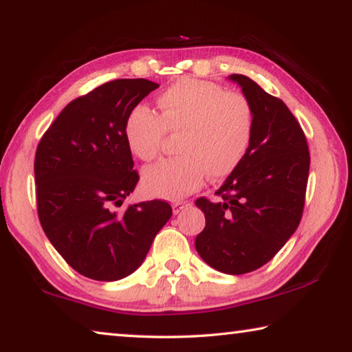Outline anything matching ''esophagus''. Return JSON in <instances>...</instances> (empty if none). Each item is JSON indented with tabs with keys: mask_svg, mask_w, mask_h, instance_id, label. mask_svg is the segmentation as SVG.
I'll list each match as a JSON object with an SVG mask.
<instances>
[{
	"mask_svg": "<svg viewBox=\"0 0 352 352\" xmlns=\"http://www.w3.org/2000/svg\"><path fill=\"white\" fill-rule=\"evenodd\" d=\"M189 204H190L189 201H183V200L174 201V203H172V209H174V214H178L180 210H183L184 206H189Z\"/></svg>",
	"mask_w": 352,
	"mask_h": 352,
	"instance_id": "esophagus-1",
	"label": "esophagus"
}]
</instances>
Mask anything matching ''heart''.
I'll return each mask as SVG.
<instances>
[{
    "label": "heart",
    "instance_id": "heart-1",
    "mask_svg": "<svg viewBox=\"0 0 352 352\" xmlns=\"http://www.w3.org/2000/svg\"><path fill=\"white\" fill-rule=\"evenodd\" d=\"M154 113L138 106L124 121V142L133 157L152 162L166 133L175 138L178 157L163 160L143 174L149 194L177 200L209 178H223L239 168L254 132L251 104L240 94L212 81L182 78L158 95Z\"/></svg>",
    "mask_w": 352,
    "mask_h": 352
}]
</instances>
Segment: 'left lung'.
Masks as SVG:
<instances>
[{
	"label": "left lung",
	"instance_id": "1",
	"mask_svg": "<svg viewBox=\"0 0 352 352\" xmlns=\"http://www.w3.org/2000/svg\"><path fill=\"white\" fill-rule=\"evenodd\" d=\"M251 104L254 132L245 158L223 186L220 201L198 198L206 226L195 249L214 270L240 276L266 265L302 220L309 151L300 123L282 100L245 75L232 74Z\"/></svg>",
	"mask_w": 352,
	"mask_h": 352
}]
</instances>
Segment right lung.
<instances>
[{
	"mask_svg": "<svg viewBox=\"0 0 352 352\" xmlns=\"http://www.w3.org/2000/svg\"><path fill=\"white\" fill-rule=\"evenodd\" d=\"M157 87L144 78L104 82L70 101L38 143L34 170L43 231L87 278L131 276L172 215L163 200L120 209L140 180L124 121Z\"/></svg>",
	"mask_w": 352,
	"mask_h": 352,
	"instance_id": "add662e5",
	"label": "right lung"
}]
</instances>
